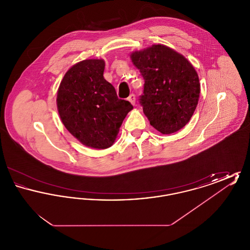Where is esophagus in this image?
<instances>
[{"label":"esophagus","instance_id":"34e87169","mask_svg":"<svg viewBox=\"0 0 250 250\" xmlns=\"http://www.w3.org/2000/svg\"><path fill=\"white\" fill-rule=\"evenodd\" d=\"M127 100L130 102L132 105H135V103H136V95H134V94H131V95L128 96Z\"/></svg>","mask_w":250,"mask_h":250}]
</instances>
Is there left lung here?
I'll return each mask as SVG.
<instances>
[{
  "label": "left lung",
  "instance_id": "obj_1",
  "mask_svg": "<svg viewBox=\"0 0 250 250\" xmlns=\"http://www.w3.org/2000/svg\"><path fill=\"white\" fill-rule=\"evenodd\" d=\"M131 59L144 79L140 104L151 125L162 134L183 128L200 97V81L192 64L160 44L133 52Z\"/></svg>",
  "mask_w": 250,
  "mask_h": 250
}]
</instances>
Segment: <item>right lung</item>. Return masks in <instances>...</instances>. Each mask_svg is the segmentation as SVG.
I'll list each match as a JSON object with an SVG mask.
<instances>
[{
    "instance_id": "add662e5",
    "label": "right lung",
    "mask_w": 250,
    "mask_h": 250,
    "mask_svg": "<svg viewBox=\"0 0 250 250\" xmlns=\"http://www.w3.org/2000/svg\"><path fill=\"white\" fill-rule=\"evenodd\" d=\"M103 60H84L65 73L57 94L60 117L72 135L95 149L110 147L119 133L130 102L120 99L104 79Z\"/></svg>"
}]
</instances>
